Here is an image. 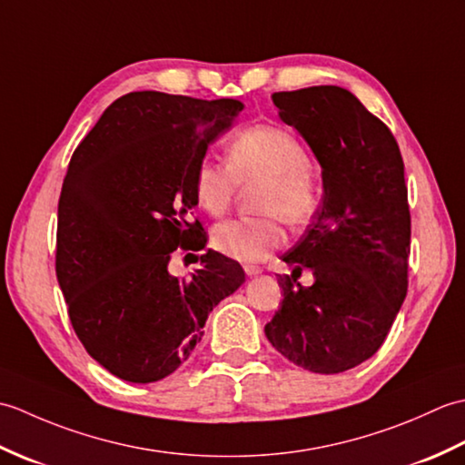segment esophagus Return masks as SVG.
Returning <instances> with one entry per match:
<instances>
[{
  "label": "esophagus",
  "mask_w": 465,
  "mask_h": 465,
  "mask_svg": "<svg viewBox=\"0 0 465 465\" xmlns=\"http://www.w3.org/2000/svg\"><path fill=\"white\" fill-rule=\"evenodd\" d=\"M243 272H245V275H250V278H253V275H260L262 273V268H258V265H245Z\"/></svg>",
  "instance_id": "34e87169"
}]
</instances>
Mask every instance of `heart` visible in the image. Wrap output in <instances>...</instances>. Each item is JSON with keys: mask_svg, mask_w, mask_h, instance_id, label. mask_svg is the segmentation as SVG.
I'll use <instances>...</instances> for the list:
<instances>
[{"mask_svg": "<svg viewBox=\"0 0 465 465\" xmlns=\"http://www.w3.org/2000/svg\"><path fill=\"white\" fill-rule=\"evenodd\" d=\"M240 185L262 183L260 213L252 220H227L212 230V245L225 258L255 263L283 243L279 217L292 227L308 223L318 210V185L312 177V157L292 132L280 125H255L235 135L230 165L205 157L193 172V197L202 212L223 215Z\"/></svg>", "mask_w": 465, "mask_h": 465, "instance_id": "heart-1", "label": "heart"}]
</instances>
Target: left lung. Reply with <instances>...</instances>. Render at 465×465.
<instances>
[{
    "label": "left lung",
    "mask_w": 465,
    "mask_h": 465,
    "mask_svg": "<svg viewBox=\"0 0 465 465\" xmlns=\"http://www.w3.org/2000/svg\"><path fill=\"white\" fill-rule=\"evenodd\" d=\"M322 165L323 197L283 262L282 308L265 325L283 358L340 373L380 350L408 293L410 207L396 137L351 92L313 85L272 95ZM310 267L316 282L297 283Z\"/></svg>",
    "instance_id": "8db88e82"
}]
</instances>
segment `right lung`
<instances>
[{"label": "right lung", "mask_w": 465, "mask_h": 465, "mask_svg": "<svg viewBox=\"0 0 465 465\" xmlns=\"http://www.w3.org/2000/svg\"><path fill=\"white\" fill-rule=\"evenodd\" d=\"M242 110L227 97L134 92L72 155L57 205V282L84 348L120 380L173 373L210 312L245 282L240 263L213 250L190 278L167 268L180 245L205 248L203 227L187 217L193 172Z\"/></svg>", "instance_id": "right-lung-1"}]
</instances>
